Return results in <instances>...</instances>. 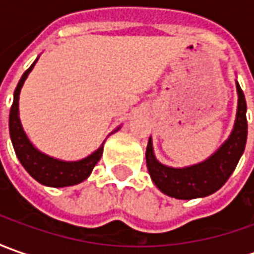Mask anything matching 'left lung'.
<instances>
[{
  "mask_svg": "<svg viewBox=\"0 0 254 254\" xmlns=\"http://www.w3.org/2000/svg\"><path fill=\"white\" fill-rule=\"evenodd\" d=\"M238 89V113L233 130L229 138L213 152L208 160L185 167L172 168L158 161L154 155L152 140L150 137L145 161L152 182L162 193L175 199H195L203 198L220 190L235 171L248 140V120H246V99L239 83Z\"/></svg>",
  "mask_w": 254,
  "mask_h": 254,
  "instance_id": "obj_1",
  "label": "left lung"
}]
</instances>
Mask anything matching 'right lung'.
I'll return each mask as SVG.
<instances>
[{"instance_id": "right-lung-1", "label": "right lung", "mask_w": 254, "mask_h": 254, "mask_svg": "<svg viewBox=\"0 0 254 254\" xmlns=\"http://www.w3.org/2000/svg\"><path fill=\"white\" fill-rule=\"evenodd\" d=\"M36 61L22 74L14 92V102H12L11 112H9V135H11V141L14 145L15 154H16L19 162L22 164V167L26 170V172L42 185L62 188V187H70V185L80 184L92 174L94 165L100 161L104 142L99 147V150H96L89 157L79 160V161L56 160V158H52L39 150H36L32 145V142L29 141V138L26 137L24 128H22L18 106H19V93L22 89V84H24L25 79L28 77L29 72L34 69ZM119 128L120 127H117L114 132Z\"/></svg>"}]
</instances>
